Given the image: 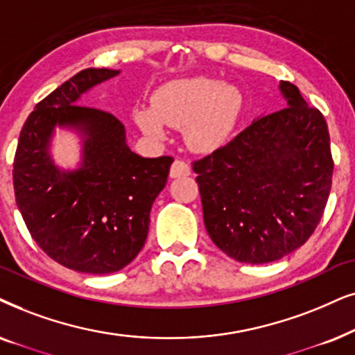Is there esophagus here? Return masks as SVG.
I'll use <instances>...</instances> for the list:
<instances>
[{
	"instance_id": "34e87169",
	"label": "esophagus",
	"mask_w": 355,
	"mask_h": 355,
	"mask_svg": "<svg viewBox=\"0 0 355 355\" xmlns=\"http://www.w3.org/2000/svg\"><path fill=\"white\" fill-rule=\"evenodd\" d=\"M190 175V165H188L185 160H175L170 167V177L178 178V177H187Z\"/></svg>"
}]
</instances>
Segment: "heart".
Masks as SVG:
<instances>
[{"label":"heart","instance_id":"obj_1","mask_svg":"<svg viewBox=\"0 0 355 355\" xmlns=\"http://www.w3.org/2000/svg\"><path fill=\"white\" fill-rule=\"evenodd\" d=\"M240 110L242 96L237 89L196 76L160 86L150 98V110H136L135 118L150 136H162L164 125L183 128L193 150L209 153L229 139Z\"/></svg>","mask_w":355,"mask_h":355}]
</instances>
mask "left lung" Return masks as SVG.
<instances>
[{"label": "left lung", "instance_id": "1", "mask_svg": "<svg viewBox=\"0 0 355 355\" xmlns=\"http://www.w3.org/2000/svg\"><path fill=\"white\" fill-rule=\"evenodd\" d=\"M287 107L193 160L212 242L240 263L264 264L302 247L323 216L333 178L326 120L292 83Z\"/></svg>", "mask_w": 355, "mask_h": 355}]
</instances>
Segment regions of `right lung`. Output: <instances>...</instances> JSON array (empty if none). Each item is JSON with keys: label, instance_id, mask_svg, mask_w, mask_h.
Wrapping results in <instances>:
<instances>
[{"label": "right lung", "instance_id": "obj_1", "mask_svg": "<svg viewBox=\"0 0 355 355\" xmlns=\"http://www.w3.org/2000/svg\"><path fill=\"white\" fill-rule=\"evenodd\" d=\"M118 73L87 68L56 87L27 116L14 155V195L32 239L53 261L79 272H115L133 261L173 162L170 155L131 153L115 115L78 105L83 92ZM56 124L88 136L81 169L61 173L51 162L48 143Z\"/></svg>", "mask_w": 355, "mask_h": 355}]
</instances>
